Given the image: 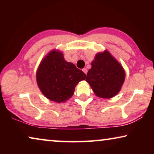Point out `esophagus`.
<instances>
[{
  "instance_id": "34e87169",
  "label": "esophagus",
  "mask_w": 154,
  "mask_h": 154,
  "mask_svg": "<svg viewBox=\"0 0 154 154\" xmlns=\"http://www.w3.org/2000/svg\"><path fill=\"white\" fill-rule=\"evenodd\" d=\"M82 71H83V72H84V73H85V74H86L87 72H88V70H87L86 68H83V69H82Z\"/></svg>"
}]
</instances>
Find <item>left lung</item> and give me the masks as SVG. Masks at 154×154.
Listing matches in <instances>:
<instances>
[{
	"label": "left lung",
	"instance_id": "8db88e82",
	"mask_svg": "<svg viewBox=\"0 0 154 154\" xmlns=\"http://www.w3.org/2000/svg\"><path fill=\"white\" fill-rule=\"evenodd\" d=\"M125 77L122 64L110 52L105 50L96 54L85 81L98 97L111 98L120 91Z\"/></svg>",
	"mask_w": 154,
	"mask_h": 154
}]
</instances>
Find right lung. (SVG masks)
Returning a JSON list of instances; mask_svg holds the SVG:
<instances>
[{"label": "right lung", "instance_id": "add662e5", "mask_svg": "<svg viewBox=\"0 0 154 154\" xmlns=\"http://www.w3.org/2000/svg\"><path fill=\"white\" fill-rule=\"evenodd\" d=\"M36 76L43 94L49 100L60 103L72 97L76 85L86 75L74 64L65 60L62 51L53 49L41 60Z\"/></svg>", "mask_w": 154, "mask_h": 154}]
</instances>
